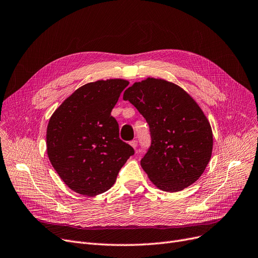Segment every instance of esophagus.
<instances>
[{"label":"esophagus","mask_w":258,"mask_h":258,"mask_svg":"<svg viewBox=\"0 0 258 258\" xmlns=\"http://www.w3.org/2000/svg\"><path fill=\"white\" fill-rule=\"evenodd\" d=\"M130 145L134 148V149H136L137 148V146H138V141L137 140H132L131 142H130Z\"/></svg>","instance_id":"esophagus-1"}]
</instances>
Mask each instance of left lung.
Wrapping results in <instances>:
<instances>
[{"instance_id": "1", "label": "left lung", "mask_w": 258, "mask_h": 258, "mask_svg": "<svg viewBox=\"0 0 258 258\" xmlns=\"http://www.w3.org/2000/svg\"><path fill=\"white\" fill-rule=\"evenodd\" d=\"M123 100L149 124L151 146L140 165L151 182L176 192L198 180L211 160L213 132L196 101L177 85L151 78L128 87Z\"/></svg>"}]
</instances>
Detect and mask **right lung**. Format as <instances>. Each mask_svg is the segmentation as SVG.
I'll return each mask as SVG.
<instances>
[{
    "mask_svg": "<svg viewBox=\"0 0 258 258\" xmlns=\"http://www.w3.org/2000/svg\"><path fill=\"white\" fill-rule=\"evenodd\" d=\"M124 80L88 83L64 100L47 124L46 151L55 171L73 191L94 197L107 191L135 151L119 137L110 112Z\"/></svg>",
    "mask_w": 258,
    "mask_h": 258,
    "instance_id": "right-lung-1",
    "label": "right lung"
}]
</instances>
